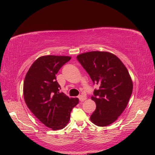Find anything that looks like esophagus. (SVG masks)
I'll list each match as a JSON object with an SVG mask.
<instances>
[{
  "label": "esophagus",
  "instance_id": "obj_1",
  "mask_svg": "<svg viewBox=\"0 0 155 155\" xmlns=\"http://www.w3.org/2000/svg\"><path fill=\"white\" fill-rule=\"evenodd\" d=\"M78 99H79L80 101L83 102L87 99V97L84 96V95H79V96H78Z\"/></svg>",
  "mask_w": 155,
  "mask_h": 155
}]
</instances>
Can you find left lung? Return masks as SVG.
I'll return each instance as SVG.
<instances>
[{"mask_svg":"<svg viewBox=\"0 0 155 155\" xmlns=\"http://www.w3.org/2000/svg\"><path fill=\"white\" fill-rule=\"evenodd\" d=\"M77 58L93 84L99 86L91 97L97 107L91 120L98 127L108 126L122 114L130 99L133 92L130 76L120 59L110 52L92 51Z\"/></svg>","mask_w":155,"mask_h":155,"instance_id":"1","label":"left lung"}]
</instances>
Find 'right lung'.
I'll use <instances>...</instances> for the list:
<instances>
[{
    "label": "right lung",
    "mask_w": 155,
    "mask_h": 155,
    "mask_svg": "<svg viewBox=\"0 0 155 155\" xmlns=\"http://www.w3.org/2000/svg\"><path fill=\"white\" fill-rule=\"evenodd\" d=\"M71 57L43 56L37 59L25 78L23 93L25 103L35 116L46 127L60 130L68 123L71 113L78 103V98H68L60 93L57 72Z\"/></svg>",
    "instance_id": "add662e5"
}]
</instances>
